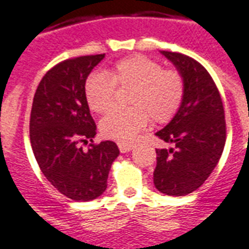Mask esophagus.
Segmentation results:
<instances>
[{"instance_id":"1","label":"esophagus","mask_w":249,"mask_h":249,"mask_svg":"<svg viewBox=\"0 0 249 249\" xmlns=\"http://www.w3.org/2000/svg\"><path fill=\"white\" fill-rule=\"evenodd\" d=\"M118 147L121 150V153H127L130 150H133V144L131 143H118Z\"/></svg>"}]
</instances>
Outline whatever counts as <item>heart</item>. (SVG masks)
Wrapping results in <instances>:
<instances>
[{
  "label": "heart",
  "instance_id": "1",
  "mask_svg": "<svg viewBox=\"0 0 249 249\" xmlns=\"http://www.w3.org/2000/svg\"><path fill=\"white\" fill-rule=\"evenodd\" d=\"M116 86L133 87L130 108H115L100 122L103 137L119 142L133 141L150 122L172 121L185 96V79L174 68H163L157 60L133 54L118 60L107 72H92L84 83L88 107L106 114L115 103Z\"/></svg>",
  "mask_w": 249,
  "mask_h": 249
}]
</instances>
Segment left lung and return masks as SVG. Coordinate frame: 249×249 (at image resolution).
<instances>
[{
    "label": "left lung",
    "instance_id": "left-lung-1",
    "mask_svg": "<svg viewBox=\"0 0 249 249\" xmlns=\"http://www.w3.org/2000/svg\"><path fill=\"white\" fill-rule=\"evenodd\" d=\"M185 79V96L172 122L156 134L170 149H156L154 185L167 196L200 188L223 154L227 127L220 92L209 72L190 56L162 51Z\"/></svg>",
    "mask_w": 249,
    "mask_h": 249
}]
</instances>
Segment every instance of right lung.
<instances>
[{"mask_svg": "<svg viewBox=\"0 0 249 249\" xmlns=\"http://www.w3.org/2000/svg\"><path fill=\"white\" fill-rule=\"evenodd\" d=\"M105 53L60 61L38 84L33 98L29 137L43 174L61 195L91 201L103 195L119 149L112 141L95 144L96 124L89 114L84 83ZM91 141L87 152L82 142Z\"/></svg>", "mask_w": 249, "mask_h": 249, "instance_id": "1", "label": "right lung"}]
</instances>
